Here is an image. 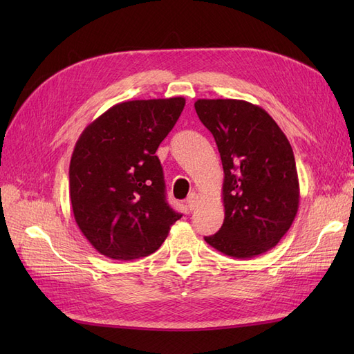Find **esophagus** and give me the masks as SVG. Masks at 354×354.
<instances>
[{"label":"esophagus","mask_w":354,"mask_h":354,"mask_svg":"<svg viewBox=\"0 0 354 354\" xmlns=\"http://www.w3.org/2000/svg\"><path fill=\"white\" fill-rule=\"evenodd\" d=\"M186 203H187V208H189L190 211H194V209L198 207V203H199L198 195H196V194H192V195L187 198Z\"/></svg>","instance_id":"1"}]
</instances>
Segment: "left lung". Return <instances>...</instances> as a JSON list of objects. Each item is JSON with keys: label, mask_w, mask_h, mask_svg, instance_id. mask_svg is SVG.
<instances>
[{"label": "left lung", "mask_w": 354, "mask_h": 354, "mask_svg": "<svg viewBox=\"0 0 354 354\" xmlns=\"http://www.w3.org/2000/svg\"><path fill=\"white\" fill-rule=\"evenodd\" d=\"M195 109L217 143L224 169L221 229L205 236L224 255L251 259L291 227L299 203L292 147L263 108L245 100L199 99Z\"/></svg>", "instance_id": "obj_1"}]
</instances>
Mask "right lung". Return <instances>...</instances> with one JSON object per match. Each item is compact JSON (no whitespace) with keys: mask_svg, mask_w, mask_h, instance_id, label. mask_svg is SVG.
I'll return each instance as SVG.
<instances>
[{"mask_svg":"<svg viewBox=\"0 0 354 354\" xmlns=\"http://www.w3.org/2000/svg\"><path fill=\"white\" fill-rule=\"evenodd\" d=\"M185 104L183 97L118 103L80 136L69 196L75 221L102 255L125 261L151 255L181 218L168 205L155 153Z\"/></svg>","mask_w":354,"mask_h":354,"instance_id":"obj_1","label":"right lung"}]
</instances>
